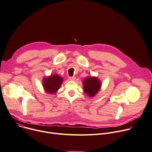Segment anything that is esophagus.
<instances>
[{
	"label": "esophagus",
	"mask_w": 152,
	"mask_h": 152,
	"mask_svg": "<svg viewBox=\"0 0 152 152\" xmlns=\"http://www.w3.org/2000/svg\"><path fill=\"white\" fill-rule=\"evenodd\" d=\"M69 80H71V81H74V80H75V77H69Z\"/></svg>",
	"instance_id": "34e87169"
}]
</instances>
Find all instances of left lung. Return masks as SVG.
<instances>
[{
  "instance_id": "obj_1",
  "label": "left lung",
  "mask_w": 152,
  "mask_h": 152,
  "mask_svg": "<svg viewBox=\"0 0 152 152\" xmlns=\"http://www.w3.org/2000/svg\"><path fill=\"white\" fill-rule=\"evenodd\" d=\"M83 84L84 92L91 97H94L97 94L102 85L100 81L95 77L85 78Z\"/></svg>"
}]
</instances>
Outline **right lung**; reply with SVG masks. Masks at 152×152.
I'll use <instances>...</instances> for the list:
<instances>
[{"label": "right lung", "instance_id": "add662e5", "mask_svg": "<svg viewBox=\"0 0 152 152\" xmlns=\"http://www.w3.org/2000/svg\"><path fill=\"white\" fill-rule=\"evenodd\" d=\"M63 81V78L60 75L53 74L49 77H45L42 80V85L47 92L54 94L60 89Z\"/></svg>", "mask_w": 152, "mask_h": 152}]
</instances>
